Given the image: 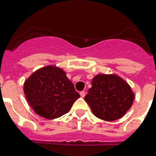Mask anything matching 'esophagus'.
I'll return each mask as SVG.
<instances>
[{
	"instance_id": "esophagus-1",
	"label": "esophagus",
	"mask_w": 156,
	"mask_h": 156,
	"mask_svg": "<svg viewBox=\"0 0 156 156\" xmlns=\"http://www.w3.org/2000/svg\"><path fill=\"white\" fill-rule=\"evenodd\" d=\"M80 96H81L82 97H85V96H86V92L85 91L80 92Z\"/></svg>"
}]
</instances>
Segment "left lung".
Instances as JSON below:
<instances>
[{
  "label": "left lung",
  "instance_id": "left-lung-1",
  "mask_svg": "<svg viewBox=\"0 0 156 156\" xmlns=\"http://www.w3.org/2000/svg\"><path fill=\"white\" fill-rule=\"evenodd\" d=\"M133 100L130 86L116 74H97L85 97L94 115L105 121H115L125 115Z\"/></svg>",
  "mask_w": 156,
  "mask_h": 156
}]
</instances>
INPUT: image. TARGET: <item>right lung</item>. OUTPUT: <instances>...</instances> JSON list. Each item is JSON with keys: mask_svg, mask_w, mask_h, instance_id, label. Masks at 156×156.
<instances>
[{"mask_svg": "<svg viewBox=\"0 0 156 156\" xmlns=\"http://www.w3.org/2000/svg\"><path fill=\"white\" fill-rule=\"evenodd\" d=\"M27 101L34 112L47 119L63 115L80 97L63 70L55 66L38 69L26 80Z\"/></svg>", "mask_w": 156, "mask_h": 156, "instance_id": "obj_1", "label": "right lung"}]
</instances>
